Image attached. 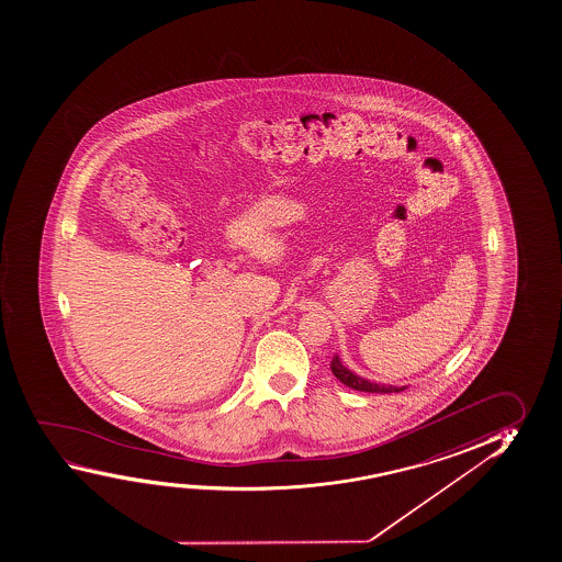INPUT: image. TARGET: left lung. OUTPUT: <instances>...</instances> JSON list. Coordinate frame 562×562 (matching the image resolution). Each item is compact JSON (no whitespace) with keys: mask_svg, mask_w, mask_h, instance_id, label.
<instances>
[{"mask_svg":"<svg viewBox=\"0 0 562 562\" xmlns=\"http://www.w3.org/2000/svg\"><path fill=\"white\" fill-rule=\"evenodd\" d=\"M331 372L334 376L341 382V384L349 385L357 392H370V394H392V392H402L405 387H397V385H380L376 382H370L364 378L357 376L355 372L344 367V362L339 360V357L331 359Z\"/></svg>","mask_w":562,"mask_h":562,"instance_id":"obj_1","label":"left lung"}]
</instances>
